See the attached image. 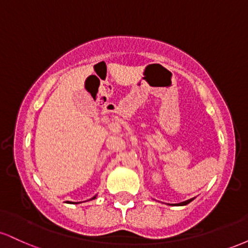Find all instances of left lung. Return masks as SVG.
Here are the masks:
<instances>
[{
    "label": "left lung",
    "mask_w": 248,
    "mask_h": 248,
    "mask_svg": "<svg viewBox=\"0 0 248 248\" xmlns=\"http://www.w3.org/2000/svg\"><path fill=\"white\" fill-rule=\"evenodd\" d=\"M191 201H193V198H191V199H187V201H186V202H182V203H178L177 205H186V204H189L190 202Z\"/></svg>",
    "instance_id": "8db88e82"
}]
</instances>
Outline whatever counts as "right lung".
Listing matches in <instances>:
<instances>
[{
	"mask_svg": "<svg viewBox=\"0 0 248 248\" xmlns=\"http://www.w3.org/2000/svg\"><path fill=\"white\" fill-rule=\"evenodd\" d=\"M94 198H95V196H94V197H93V198H92V199H94Z\"/></svg>",
	"mask_w": 248,
	"mask_h": 248,
	"instance_id": "right-lung-1",
	"label": "right lung"
}]
</instances>
